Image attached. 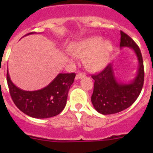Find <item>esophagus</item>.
Returning <instances> with one entry per match:
<instances>
[{
    "mask_svg": "<svg viewBox=\"0 0 153 153\" xmlns=\"http://www.w3.org/2000/svg\"><path fill=\"white\" fill-rule=\"evenodd\" d=\"M85 76H86L85 73H82V72H78V73L76 75V77H75V78H76V80H78V79H80V78H84V77H85Z\"/></svg>",
    "mask_w": 153,
    "mask_h": 153,
    "instance_id": "34e87169",
    "label": "esophagus"
}]
</instances>
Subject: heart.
<instances>
[{
	"mask_svg": "<svg viewBox=\"0 0 153 153\" xmlns=\"http://www.w3.org/2000/svg\"><path fill=\"white\" fill-rule=\"evenodd\" d=\"M112 50V43L109 41H102L101 37H90L75 43L69 47L73 56L84 57V66L92 72L99 70L106 65Z\"/></svg>",
	"mask_w": 153,
	"mask_h": 153,
	"instance_id": "heart-1",
	"label": "heart"
}]
</instances>
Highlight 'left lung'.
<instances>
[{"mask_svg":"<svg viewBox=\"0 0 153 153\" xmlns=\"http://www.w3.org/2000/svg\"><path fill=\"white\" fill-rule=\"evenodd\" d=\"M120 47L133 49L138 61V73L129 84L119 82L114 75L112 65L109 64L99 73L92 75L95 82L91 101L95 110L103 115L118 113L130 106L139 96L143 85L144 69L141 50L136 43L122 31Z\"/></svg>","mask_w":153,"mask_h":153,"instance_id":"obj_1","label":"left lung"}]
</instances>
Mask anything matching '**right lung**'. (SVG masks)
<instances>
[{
  "label": "right lung",
  "instance_id": "1",
  "mask_svg": "<svg viewBox=\"0 0 153 153\" xmlns=\"http://www.w3.org/2000/svg\"><path fill=\"white\" fill-rule=\"evenodd\" d=\"M75 77V73H60L46 87L36 91H25L12 82L8 70L7 74V84L14 104L21 112L35 118H51L62 112Z\"/></svg>",
  "mask_w": 153,
  "mask_h": 153
}]
</instances>
